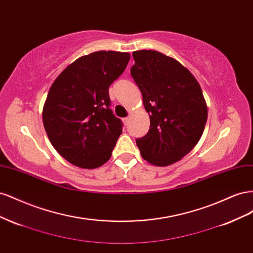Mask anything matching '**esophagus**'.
<instances>
[{"label": "esophagus", "mask_w": 253, "mask_h": 253, "mask_svg": "<svg viewBox=\"0 0 253 253\" xmlns=\"http://www.w3.org/2000/svg\"><path fill=\"white\" fill-rule=\"evenodd\" d=\"M122 121H124V124H125V126H127V124H128V121H129V117H126V118H124V119H122Z\"/></svg>", "instance_id": "obj_1"}]
</instances>
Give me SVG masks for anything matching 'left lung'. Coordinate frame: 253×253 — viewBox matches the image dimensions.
Returning <instances> with one entry per match:
<instances>
[{
	"instance_id": "obj_1",
	"label": "left lung",
	"mask_w": 253,
	"mask_h": 253,
	"mask_svg": "<svg viewBox=\"0 0 253 253\" xmlns=\"http://www.w3.org/2000/svg\"><path fill=\"white\" fill-rule=\"evenodd\" d=\"M131 75L138 85L150 129L136 140L143 159L167 167L200 141L208 109L200 83L177 60L156 50H136Z\"/></svg>"
}]
</instances>
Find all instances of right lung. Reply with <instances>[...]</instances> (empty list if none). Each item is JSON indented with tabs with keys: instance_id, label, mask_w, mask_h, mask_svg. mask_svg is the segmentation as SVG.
Segmentation results:
<instances>
[{
	"instance_id": "right-lung-1",
	"label": "right lung",
	"mask_w": 253,
	"mask_h": 253,
	"mask_svg": "<svg viewBox=\"0 0 253 253\" xmlns=\"http://www.w3.org/2000/svg\"><path fill=\"white\" fill-rule=\"evenodd\" d=\"M128 52L99 50L78 58L53 81L42 118L52 147L72 165L96 169L112 156L122 122L109 108V87Z\"/></svg>"
}]
</instances>
